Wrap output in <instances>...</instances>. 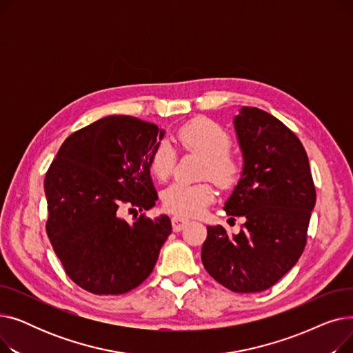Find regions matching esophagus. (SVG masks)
<instances>
[{"instance_id":"obj_1","label":"esophagus","mask_w":353,"mask_h":353,"mask_svg":"<svg viewBox=\"0 0 353 353\" xmlns=\"http://www.w3.org/2000/svg\"><path fill=\"white\" fill-rule=\"evenodd\" d=\"M188 223H189V219H186V217H180V216L172 217V225H173L174 232H180Z\"/></svg>"}]
</instances>
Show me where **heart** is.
<instances>
[{
  "label": "heart",
  "instance_id": "b5f03b06",
  "mask_svg": "<svg viewBox=\"0 0 353 353\" xmlns=\"http://www.w3.org/2000/svg\"><path fill=\"white\" fill-rule=\"evenodd\" d=\"M176 139L186 152L203 156L201 177H210L223 189L234 186L242 173V165L229 150L232 139L223 125L208 117H197L183 124L177 130ZM148 164L157 180H167L176 165L174 148L167 141H160L150 153ZM214 197L216 192L210 181L194 184L176 181L161 194L163 206L181 216L200 214Z\"/></svg>",
  "mask_w": 353,
  "mask_h": 353
}]
</instances>
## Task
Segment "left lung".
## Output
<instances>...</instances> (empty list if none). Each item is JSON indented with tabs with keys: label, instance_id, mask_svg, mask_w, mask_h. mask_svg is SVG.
Returning <instances> with one entry per match:
<instances>
[{
	"label": "left lung",
	"instance_id": "obj_1",
	"mask_svg": "<svg viewBox=\"0 0 353 353\" xmlns=\"http://www.w3.org/2000/svg\"><path fill=\"white\" fill-rule=\"evenodd\" d=\"M243 170L225 210L245 217L242 230L208 226L201 262L216 282L237 293L272 288L299 261L316 203L307 154L281 120L256 107L234 117Z\"/></svg>",
	"mask_w": 353,
	"mask_h": 353
}]
</instances>
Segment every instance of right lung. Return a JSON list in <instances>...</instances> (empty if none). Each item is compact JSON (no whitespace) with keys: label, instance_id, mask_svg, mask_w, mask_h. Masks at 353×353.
<instances>
[{"label":"right lung","instance_id":"1","mask_svg":"<svg viewBox=\"0 0 353 353\" xmlns=\"http://www.w3.org/2000/svg\"><path fill=\"white\" fill-rule=\"evenodd\" d=\"M164 136L153 123L110 116L72 133L46 174V230L70 279L94 294H123L154 269L172 233L165 214L132 225L123 208L152 209L150 153Z\"/></svg>","mask_w":353,"mask_h":353}]
</instances>
